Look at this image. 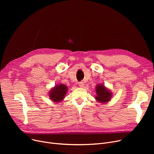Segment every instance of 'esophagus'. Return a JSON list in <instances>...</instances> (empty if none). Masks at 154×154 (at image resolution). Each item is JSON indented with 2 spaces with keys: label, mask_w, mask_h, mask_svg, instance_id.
Listing matches in <instances>:
<instances>
[{
  "label": "esophagus",
  "mask_w": 154,
  "mask_h": 154,
  "mask_svg": "<svg viewBox=\"0 0 154 154\" xmlns=\"http://www.w3.org/2000/svg\"><path fill=\"white\" fill-rule=\"evenodd\" d=\"M79 85L80 87H83L84 86V82H80L79 83Z\"/></svg>",
  "instance_id": "34e87169"
}]
</instances>
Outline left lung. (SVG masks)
<instances>
[{"instance_id": "obj_1", "label": "left lung", "mask_w": 154, "mask_h": 154, "mask_svg": "<svg viewBox=\"0 0 154 154\" xmlns=\"http://www.w3.org/2000/svg\"><path fill=\"white\" fill-rule=\"evenodd\" d=\"M96 92L97 96L95 99L97 101L100 102H106L110 100L112 96L111 92H110L104 85H98L96 88Z\"/></svg>"}]
</instances>
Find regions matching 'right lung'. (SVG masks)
<instances>
[{
  "mask_svg": "<svg viewBox=\"0 0 154 154\" xmlns=\"http://www.w3.org/2000/svg\"><path fill=\"white\" fill-rule=\"evenodd\" d=\"M67 87L64 84L55 86L50 92V98L54 102H59L62 100L66 95Z\"/></svg>",
  "mask_w": 154,
  "mask_h": 154,
  "instance_id": "obj_1",
  "label": "right lung"
}]
</instances>
